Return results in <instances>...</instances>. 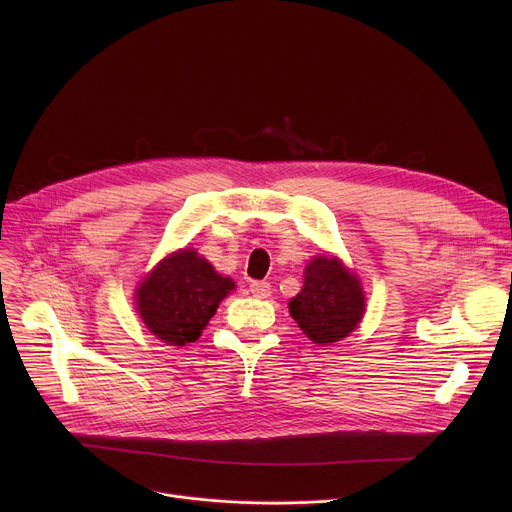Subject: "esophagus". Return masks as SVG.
<instances>
[{
	"mask_svg": "<svg viewBox=\"0 0 512 512\" xmlns=\"http://www.w3.org/2000/svg\"><path fill=\"white\" fill-rule=\"evenodd\" d=\"M249 290H251L253 297H257V299H267V297H270V292H272V286L267 284V282H251Z\"/></svg>",
	"mask_w": 512,
	"mask_h": 512,
	"instance_id": "obj_1",
	"label": "esophagus"
}]
</instances>
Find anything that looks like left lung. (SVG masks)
I'll use <instances>...</instances> for the list:
<instances>
[{"label":"left lung","instance_id":"obj_1","mask_svg":"<svg viewBox=\"0 0 512 512\" xmlns=\"http://www.w3.org/2000/svg\"><path fill=\"white\" fill-rule=\"evenodd\" d=\"M292 319L319 346L351 334L363 317L361 282L334 257H315L303 290L288 303Z\"/></svg>","mask_w":512,"mask_h":512}]
</instances>
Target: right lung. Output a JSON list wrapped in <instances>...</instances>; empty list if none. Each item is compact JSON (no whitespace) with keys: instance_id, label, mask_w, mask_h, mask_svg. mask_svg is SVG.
I'll return each mask as SVG.
<instances>
[{"instance_id":"obj_1","label":"right lung","mask_w":512,"mask_h":512,"mask_svg":"<svg viewBox=\"0 0 512 512\" xmlns=\"http://www.w3.org/2000/svg\"><path fill=\"white\" fill-rule=\"evenodd\" d=\"M234 288L193 249L161 261L141 282L137 307L143 324L170 346L195 342L222 299Z\"/></svg>"}]
</instances>
